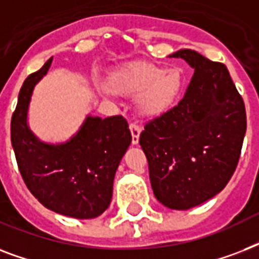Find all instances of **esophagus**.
I'll list each match as a JSON object with an SVG mask.
<instances>
[{"instance_id":"34e87169","label":"esophagus","mask_w":259,"mask_h":259,"mask_svg":"<svg viewBox=\"0 0 259 259\" xmlns=\"http://www.w3.org/2000/svg\"><path fill=\"white\" fill-rule=\"evenodd\" d=\"M130 132H132V144L137 145L138 140H140V133H141V127L134 123H130Z\"/></svg>"}]
</instances>
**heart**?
Returning a JSON list of instances; mask_svg holds the SVG:
<instances>
[{
	"mask_svg": "<svg viewBox=\"0 0 259 259\" xmlns=\"http://www.w3.org/2000/svg\"><path fill=\"white\" fill-rule=\"evenodd\" d=\"M97 90L106 98L117 94L134 97L137 113L156 118L176 105L184 87V76L177 68L165 70L148 62H136L114 71L109 82H97Z\"/></svg>",
	"mask_w": 259,
	"mask_h": 259,
	"instance_id": "1",
	"label": "heart"
}]
</instances>
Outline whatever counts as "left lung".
<instances>
[{
  "instance_id": "1",
  "label": "left lung",
  "mask_w": 259,
  "mask_h": 259,
  "mask_svg": "<svg viewBox=\"0 0 259 259\" xmlns=\"http://www.w3.org/2000/svg\"><path fill=\"white\" fill-rule=\"evenodd\" d=\"M195 70L184 98L140 134L156 199L189 209L212 199L237 168L246 133L243 99L222 63L192 50L169 55Z\"/></svg>"
}]
</instances>
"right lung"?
I'll list each match as a JSON object with an SVG mask.
<instances>
[{"label": "right lung", "instance_id": "obj_1", "mask_svg": "<svg viewBox=\"0 0 259 259\" xmlns=\"http://www.w3.org/2000/svg\"><path fill=\"white\" fill-rule=\"evenodd\" d=\"M52 59L22 84L10 122V138L18 169L32 195L51 211L93 219L109 208L114 176L132 142L121 115L84 121L64 142L42 141L32 132L28 113L34 87L50 70Z\"/></svg>", "mask_w": 259, "mask_h": 259}]
</instances>
